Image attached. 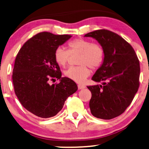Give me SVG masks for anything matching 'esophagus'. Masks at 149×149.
Here are the masks:
<instances>
[{
    "label": "esophagus",
    "instance_id": "34e87169",
    "mask_svg": "<svg viewBox=\"0 0 149 149\" xmlns=\"http://www.w3.org/2000/svg\"><path fill=\"white\" fill-rule=\"evenodd\" d=\"M77 88H78V90H82V89L85 88L86 87L83 85H80V84H79V85L77 86Z\"/></svg>",
    "mask_w": 149,
    "mask_h": 149
}]
</instances>
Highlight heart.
I'll use <instances>...</instances> for the list:
<instances>
[{
  "label": "heart",
  "instance_id": "1",
  "mask_svg": "<svg viewBox=\"0 0 149 149\" xmlns=\"http://www.w3.org/2000/svg\"><path fill=\"white\" fill-rule=\"evenodd\" d=\"M69 51L59 47L55 52V59L58 65L65 67L70 57V54H79L77 63L79 66L68 68L65 75L75 82L82 84L90 75L88 66L93 69L98 68L104 59L103 49L100 45L92 43L84 39H77L68 44Z\"/></svg>",
  "mask_w": 149,
  "mask_h": 149
}]
</instances>
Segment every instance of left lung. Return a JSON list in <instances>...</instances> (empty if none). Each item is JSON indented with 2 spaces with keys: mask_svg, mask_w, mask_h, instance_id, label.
<instances>
[{
  "mask_svg": "<svg viewBox=\"0 0 149 149\" xmlns=\"http://www.w3.org/2000/svg\"><path fill=\"white\" fill-rule=\"evenodd\" d=\"M84 37L96 39L104 52L102 63L92 77L102 84L87 87L92 93L91 113L97 118L112 119L123 114L138 91V57L128 42L110 31H94Z\"/></svg>",
  "mask_w": 149,
  "mask_h": 149,
  "instance_id": "left-lung-1",
  "label": "left lung"
}]
</instances>
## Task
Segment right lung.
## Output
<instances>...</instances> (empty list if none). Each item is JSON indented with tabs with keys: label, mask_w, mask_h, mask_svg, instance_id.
<instances>
[{
	"label": "right lung",
	"mask_w": 149,
	"mask_h": 149,
	"mask_svg": "<svg viewBox=\"0 0 149 149\" xmlns=\"http://www.w3.org/2000/svg\"><path fill=\"white\" fill-rule=\"evenodd\" d=\"M72 36L39 33L28 40L15 61L13 82L15 92L25 109L35 116L47 118L56 115L68 97L77 90V84L61 77L55 52ZM60 79L57 84L50 80Z\"/></svg>",
	"instance_id": "add662e5"
}]
</instances>
